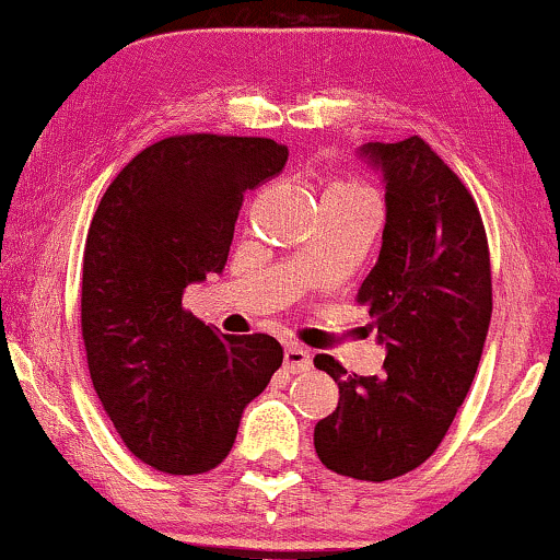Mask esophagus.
Returning a JSON list of instances; mask_svg holds the SVG:
<instances>
[{
	"label": "esophagus",
	"instance_id": "obj_1",
	"mask_svg": "<svg viewBox=\"0 0 560 560\" xmlns=\"http://www.w3.org/2000/svg\"><path fill=\"white\" fill-rule=\"evenodd\" d=\"M311 352L302 345L292 342L284 347V369L289 374H305V371H311Z\"/></svg>",
	"mask_w": 560,
	"mask_h": 560
}]
</instances>
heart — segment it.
I'll use <instances>...</instances> for the list:
<instances>
[{
    "instance_id": "b5f03b06",
    "label": "heart",
    "mask_w": 560,
    "mask_h": 560,
    "mask_svg": "<svg viewBox=\"0 0 560 560\" xmlns=\"http://www.w3.org/2000/svg\"><path fill=\"white\" fill-rule=\"evenodd\" d=\"M326 197H339V199H369L363 184L358 182H337L326 189Z\"/></svg>"
}]
</instances>
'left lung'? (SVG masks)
<instances>
[{"label": "left lung", "instance_id": "8db88e82", "mask_svg": "<svg viewBox=\"0 0 560 560\" xmlns=\"http://www.w3.org/2000/svg\"><path fill=\"white\" fill-rule=\"evenodd\" d=\"M358 155L384 182L382 249L358 302L387 358L378 376H358L316 355L339 405L313 442L331 471L387 481L440 447L466 400L492 316L490 247L477 202L427 141H369Z\"/></svg>", "mask_w": 560, "mask_h": 560}]
</instances>
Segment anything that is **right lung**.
<instances>
[{
	"mask_svg": "<svg viewBox=\"0 0 560 560\" xmlns=\"http://www.w3.org/2000/svg\"><path fill=\"white\" fill-rule=\"evenodd\" d=\"M284 144L184 133L141 150L107 186L83 249L81 331L92 384L126 447L165 474L229 455L284 350L218 334L182 294L223 273L244 191L279 176Z\"/></svg>",
	"mask_w": 560,
	"mask_h": 560,
	"instance_id": "right-lung-1",
	"label": "right lung"
}]
</instances>
